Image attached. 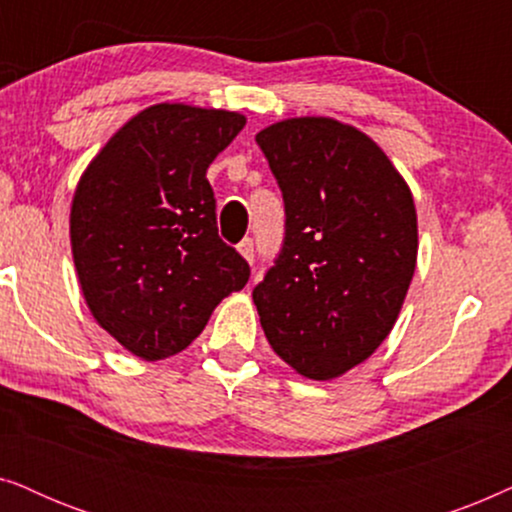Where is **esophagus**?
Listing matches in <instances>:
<instances>
[{
  "mask_svg": "<svg viewBox=\"0 0 512 512\" xmlns=\"http://www.w3.org/2000/svg\"><path fill=\"white\" fill-rule=\"evenodd\" d=\"M237 249H240V254L247 258L249 263H254V258H256V247H254V240H251V237H244V240L237 244Z\"/></svg>",
  "mask_w": 512,
  "mask_h": 512,
  "instance_id": "34e87169",
  "label": "esophagus"
}]
</instances>
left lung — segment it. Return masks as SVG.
Listing matches in <instances>:
<instances>
[{
	"label": "left lung",
	"instance_id": "obj_1",
	"mask_svg": "<svg viewBox=\"0 0 512 512\" xmlns=\"http://www.w3.org/2000/svg\"><path fill=\"white\" fill-rule=\"evenodd\" d=\"M256 144L282 191L284 240L251 296L272 349L331 380L394 328L415 275V202L380 146L333 118L275 123Z\"/></svg>",
	"mask_w": 512,
	"mask_h": 512
}]
</instances>
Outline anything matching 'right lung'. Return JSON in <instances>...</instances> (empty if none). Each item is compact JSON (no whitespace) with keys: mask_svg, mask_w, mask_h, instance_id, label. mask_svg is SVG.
<instances>
[{"mask_svg":"<svg viewBox=\"0 0 512 512\" xmlns=\"http://www.w3.org/2000/svg\"><path fill=\"white\" fill-rule=\"evenodd\" d=\"M235 111L156 104L125 123L74 193L72 254L104 331L146 361L181 352L249 263L219 237L207 167L244 128Z\"/></svg>","mask_w":512,"mask_h":512,"instance_id":"1","label":"right lung"}]
</instances>
